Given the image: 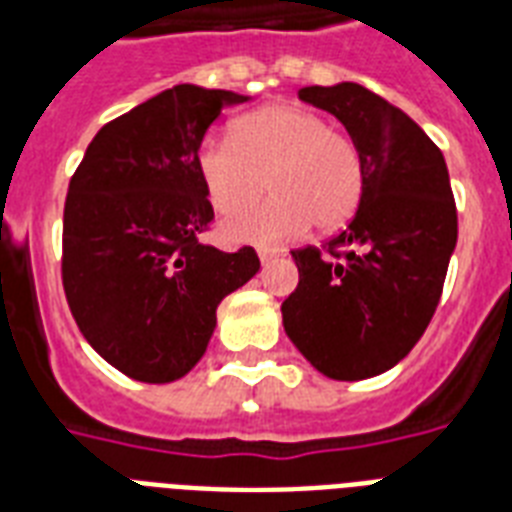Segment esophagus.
Masks as SVG:
<instances>
[{
    "instance_id": "obj_1",
    "label": "esophagus",
    "mask_w": 512,
    "mask_h": 512,
    "mask_svg": "<svg viewBox=\"0 0 512 512\" xmlns=\"http://www.w3.org/2000/svg\"><path fill=\"white\" fill-rule=\"evenodd\" d=\"M257 257H260V263L263 265H271L279 255H276V252H268V249H260V252H257Z\"/></svg>"
}]
</instances>
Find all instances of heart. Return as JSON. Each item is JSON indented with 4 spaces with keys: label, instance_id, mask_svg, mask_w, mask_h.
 Segmentation results:
<instances>
[{
    "label": "heart",
    "instance_id": "heart-1",
    "mask_svg": "<svg viewBox=\"0 0 512 512\" xmlns=\"http://www.w3.org/2000/svg\"><path fill=\"white\" fill-rule=\"evenodd\" d=\"M196 172L220 215L260 199L268 177L273 199L223 223L225 239L257 247H281L311 225L337 231L364 196V159L353 140L297 106H265L241 116L233 143L207 140L199 148Z\"/></svg>",
    "mask_w": 512,
    "mask_h": 512
}]
</instances>
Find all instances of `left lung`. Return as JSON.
Segmentation results:
<instances>
[{
	"label": "left lung",
	"mask_w": 512,
	"mask_h": 512,
	"mask_svg": "<svg viewBox=\"0 0 512 512\" xmlns=\"http://www.w3.org/2000/svg\"><path fill=\"white\" fill-rule=\"evenodd\" d=\"M303 103L348 130L364 159V196L345 231L292 252L300 284L284 332L329 380L388 372L428 329L457 247L444 154L401 108L356 82L303 87Z\"/></svg>",
	"instance_id": "1"
}]
</instances>
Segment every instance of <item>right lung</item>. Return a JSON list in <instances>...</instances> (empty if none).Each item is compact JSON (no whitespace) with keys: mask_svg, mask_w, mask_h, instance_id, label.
<instances>
[{"mask_svg":"<svg viewBox=\"0 0 512 512\" xmlns=\"http://www.w3.org/2000/svg\"><path fill=\"white\" fill-rule=\"evenodd\" d=\"M249 95L175 84L108 122L87 146L63 209V289L76 327L138 382L199 364L217 305L257 271L255 249L199 244L215 217L196 154L223 108Z\"/></svg>","mask_w":512,"mask_h":512,"instance_id":"add662e5","label":"right lung"}]
</instances>
